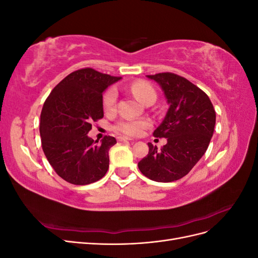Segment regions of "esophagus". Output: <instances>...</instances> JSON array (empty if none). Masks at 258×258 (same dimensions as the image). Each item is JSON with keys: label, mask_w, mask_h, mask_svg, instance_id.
Returning <instances> with one entry per match:
<instances>
[{"label": "esophagus", "mask_w": 258, "mask_h": 258, "mask_svg": "<svg viewBox=\"0 0 258 258\" xmlns=\"http://www.w3.org/2000/svg\"><path fill=\"white\" fill-rule=\"evenodd\" d=\"M117 140H118L119 142H123V141H131L132 139H129L127 137H118V138H117Z\"/></svg>", "instance_id": "esophagus-1"}]
</instances>
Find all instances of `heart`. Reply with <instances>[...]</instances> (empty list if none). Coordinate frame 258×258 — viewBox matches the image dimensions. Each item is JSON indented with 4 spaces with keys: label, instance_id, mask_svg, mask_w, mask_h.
<instances>
[{
    "label": "heart",
    "instance_id": "b5f03b06",
    "mask_svg": "<svg viewBox=\"0 0 258 258\" xmlns=\"http://www.w3.org/2000/svg\"><path fill=\"white\" fill-rule=\"evenodd\" d=\"M130 91L134 93V96L144 104L151 101L156 100V91L153 86L146 82L138 81L132 83L129 86ZM117 102V91L114 88L107 89L103 96V108L106 113L114 112L116 108ZM150 119H120L117 121L113 129L118 134L129 136V137H138L143 134V131L151 127Z\"/></svg>",
    "mask_w": 258,
    "mask_h": 258
}]
</instances>
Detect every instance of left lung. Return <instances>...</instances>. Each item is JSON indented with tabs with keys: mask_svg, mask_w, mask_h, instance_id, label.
I'll list each match as a JSON object with an SVG mask.
<instances>
[{
	"mask_svg": "<svg viewBox=\"0 0 258 258\" xmlns=\"http://www.w3.org/2000/svg\"><path fill=\"white\" fill-rule=\"evenodd\" d=\"M147 77L160 85L170 104L165 119L153 134L167 138V144L158 151L147 143L150 151L138 167L153 181L173 182L188 173L205 155L216 114L207 93L185 77L170 72Z\"/></svg>",
	"mask_w": 258,
	"mask_h": 258,
	"instance_id": "8db88e82",
	"label": "left lung"
}]
</instances>
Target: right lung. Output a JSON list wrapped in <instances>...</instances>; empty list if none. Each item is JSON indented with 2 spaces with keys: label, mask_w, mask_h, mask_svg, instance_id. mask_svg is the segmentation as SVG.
<instances>
[{
  "label": "right lung",
  "mask_w": 258,
  "mask_h": 258,
  "mask_svg": "<svg viewBox=\"0 0 258 258\" xmlns=\"http://www.w3.org/2000/svg\"><path fill=\"white\" fill-rule=\"evenodd\" d=\"M121 77L80 69L64 77L44 102L40 134L42 148L56 173L74 185L102 178L108 169L114 137L93 141L91 123L103 118L102 92Z\"/></svg>",
  "instance_id": "right-lung-1"
}]
</instances>
